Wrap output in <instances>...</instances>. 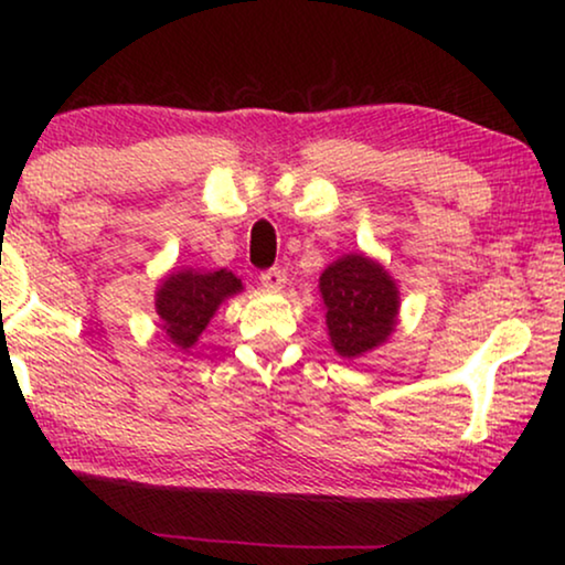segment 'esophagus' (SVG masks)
Here are the masks:
<instances>
[{
    "instance_id": "34e87169",
    "label": "esophagus",
    "mask_w": 565,
    "mask_h": 565,
    "mask_svg": "<svg viewBox=\"0 0 565 565\" xmlns=\"http://www.w3.org/2000/svg\"><path fill=\"white\" fill-rule=\"evenodd\" d=\"M259 280L267 290H282V285H285V280H288V275H285L282 267H273V269H267V273H262Z\"/></svg>"
}]
</instances>
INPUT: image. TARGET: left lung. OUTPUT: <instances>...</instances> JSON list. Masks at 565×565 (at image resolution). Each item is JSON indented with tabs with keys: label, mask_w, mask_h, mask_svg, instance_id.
<instances>
[{
	"label": "left lung",
	"mask_w": 565,
	"mask_h": 565,
	"mask_svg": "<svg viewBox=\"0 0 565 565\" xmlns=\"http://www.w3.org/2000/svg\"><path fill=\"white\" fill-rule=\"evenodd\" d=\"M331 347L352 360L383 342L396 329L398 288L383 265L365 254H344L319 277Z\"/></svg>",
	"instance_id": "1"
}]
</instances>
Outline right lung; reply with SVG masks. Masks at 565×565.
<instances>
[{
    "mask_svg": "<svg viewBox=\"0 0 565 565\" xmlns=\"http://www.w3.org/2000/svg\"><path fill=\"white\" fill-rule=\"evenodd\" d=\"M242 290V280L228 269H215V273L180 269V273L167 275L157 288V300H153L161 329L167 331L172 344L180 350H190L223 300Z\"/></svg>",
    "mask_w": 565,
    "mask_h": 565,
    "instance_id": "right-lung-1",
    "label": "right lung"
}]
</instances>
